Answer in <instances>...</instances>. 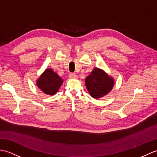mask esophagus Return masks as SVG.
I'll list each match as a JSON object with an SVG mask.
<instances>
[{
    "label": "esophagus",
    "instance_id": "34e87169",
    "mask_svg": "<svg viewBox=\"0 0 157 157\" xmlns=\"http://www.w3.org/2000/svg\"><path fill=\"white\" fill-rule=\"evenodd\" d=\"M69 78L75 79V78H78V75H76V74H74V73H70V75H69Z\"/></svg>",
    "mask_w": 157,
    "mask_h": 157
}]
</instances>
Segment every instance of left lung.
Wrapping results in <instances>:
<instances>
[{"label":"left lung","mask_w":157,"mask_h":157,"mask_svg":"<svg viewBox=\"0 0 157 157\" xmlns=\"http://www.w3.org/2000/svg\"><path fill=\"white\" fill-rule=\"evenodd\" d=\"M86 86L94 98H100L110 92L114 86V79L98 68H94L86 79Z\"/></svg>","instance_id":"1"}]
</instances>
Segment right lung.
<instances>
[{
    "label": "right lung",
    "instance_id": "add662e5",
    "mask_svg": "<svg viewBox=\"0 0 157 157\" xmlns=\"http://www.w3.org/2000/svg\"><path fill=\"white\" fill-rule=\"evenodd\" d=\"M63 80L51 69L43 73L37 80V84L43 92L48 95H54L59 90Z\"/></svg>",
    "mask_w": 157,
    "mask_h": 157
}]
</instances>
